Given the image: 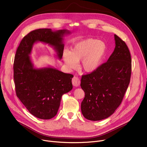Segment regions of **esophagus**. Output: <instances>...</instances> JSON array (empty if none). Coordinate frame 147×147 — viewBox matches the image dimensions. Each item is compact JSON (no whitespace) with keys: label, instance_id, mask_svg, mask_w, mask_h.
<instances>
[{"label":"esophagus","instance_id":"1","mask_svg":"<svg viewBox=\"0 0 147 147\" xmlns=\"http://www.w3.org/2000/svg\"><path fill=\"white\" fill-rule=\"evenodd\" d=\"M72 84L74 87H78L80 84V81L79 78L77 77L74 76L72 79Z\"/></svg>","mask_w":147,"mask_h":147}]
</instances>
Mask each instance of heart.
<instances>
[{
	"mask_svg": "<svg viewBox=\"0 0 147 147\" xmlns=\"http://www.w3.org/2000/svg\"><path fill=\"white\" fill-rule=\"evenodd\" d=\"M107 46L103 41L87 38L75 42L70 52L63 53V60L67 69H74L76 62L81 60L79 68L86 73H92L99 68L107 53Z\"/></svg>",
	"mask_w": 147,
	"mask_h": 147,
	"instance_id": "1",
	"label": "heart"
}]
</instances>
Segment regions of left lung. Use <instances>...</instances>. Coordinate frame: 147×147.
Instances as JSON below:
<instances>
[{
  "label": "left lung",
  "instance_id": "obj_1",
  "mask_svg": "<svg viewBox=\"0 0 147 147\" xmlns=\"http://www.w3.org/2000/svg\"><path fill=\"white\" fill-rule=\"evenodd\" d=\"M115 48L108 61L90 74L82 76L85 92L81 112L88 120H101L111 116L120 105L129 85L131 59L124 42L115 34Z\"/></svg>",
  "mask_w": 147,
  "mask_h": 147
}]
</instances>
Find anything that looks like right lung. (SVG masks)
Segmentation results:
<instances>
[{"mask_svg": "<svg viewBox=\"0 0 147 147\" xmlns=\"http://www.w3.org/2000/svg\"><path fill=\"white\" fill-rule=\"evenodd\" d=\"M70 34L67 30H35L23 38L17 49L13 66L16 95L30 113L39 119L48 120L56 115L62 95L73 88V76L50 66L35 67L30 56L33 45L39 42L48 45L60 60L63 36Z\"/></svg>", "mask_w": 147, "mask_h": 147, "instance_id": "right-lung-1", "label": "right lung"}]
</instances>
